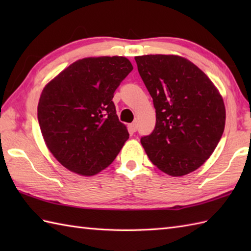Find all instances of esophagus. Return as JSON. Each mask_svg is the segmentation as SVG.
<instances>
[{"mask_svg":"<svg viewBox=\"0 0 251 251\" xmlns=\"http://www.w3.org/2000/svg\"><path fill=\"white\" fill-rule=\"evenodd\" d=\"M129 129L132 132H135L137 130V124H136V123H131V124L129 125Z\"/></svg>","mask_w":251,"mask_h":251,"instance_id":"1","label":"esophagus"}]
</instances>
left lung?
Here are the masks:
<instances>
[{
  "label": "left lung",
  "mask_w": 251,
  "mask_h": 251,
  "mask_svg": "<svg viewBox=\"0 0 251 251\" xmlns=\"http://www.w3.org/2000/svg\"><path fill=\"white\" fill-rule=\"evenodd\" d=\"M135 60L156 110L155 128L141 138L147 155L173 177L194 172L214 153L225 130L221 94L184 57L145 55Z\"/></svg>",
  "instance_id": "1"
}]
</instances>
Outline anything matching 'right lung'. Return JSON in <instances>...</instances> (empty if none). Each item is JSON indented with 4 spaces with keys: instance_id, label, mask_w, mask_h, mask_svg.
Returning <instances> with one entry per match:
<instances>
[{
    "instance_id": "right-lung-1",
    "label": "right lung",
    "mask_w": 251,
    "mask_h": 251,
    "mask_svg": "<svg viewBox=\"0 0 251 251\" xmlns=\"http://www.w3.org/2000/svg\"><path fill=\"white\" fill-rule=\"evenodd\" d=\"M131 70L126 57H88L45 85L37 119L47 149L63 167L89 177L114 161L129 134L112 99Z\"/></svg>"
}]
</instances>
